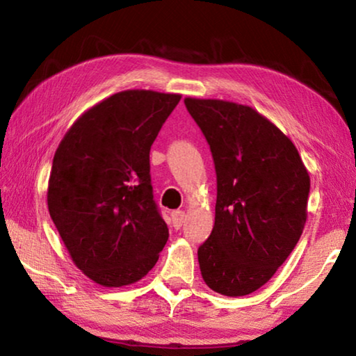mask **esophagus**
Returning a JSON list of instances; mask_svg holds the SVG:
<instances>
[{
  "label": "esophagus",
  "instance_id": "34e87169",
  "mask_svg": "<svg viewBox=\"0 0 356 356\" xmlns=\"http://www.w3.org/2000/svg\"><path fill=\"white\" fill-rule=\"evenodd\" d=\"M171 220H172V226L176 229H180V226H182L185 221V212L184 210H174L171 213Z\"/></svg>",
  "mask_w": 356,
  "mask_h": 356
}]
</instances>
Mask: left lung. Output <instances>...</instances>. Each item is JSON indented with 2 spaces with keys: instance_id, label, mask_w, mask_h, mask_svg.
<instances>
[{
  "instance_id": "left-lung-1",
  "label": "left lung",
  "mask_w": 356,
  "mask_h": 356,
  "mask_svg": "<svg viewBox=\"0 0 356 356\" xmlns=\"http://www.w3.org/2000/svg\"><path fill=\"white\" fill-rule=\"evenodd\" d=\"M212 150L215 225L197 250L202 280L226 297L262 287L291 254L308 218L309 172L291 138L254 108L186 97Z\"/></svg>"
}]
</instances>
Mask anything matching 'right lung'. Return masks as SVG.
<instances>
[{"label":"right lung","instance_id":"obj_1","mask_svg":"<svg viewBox=\"0 0 356 356\" xmlns=\"http://www.w3.org/2000/svg\"><path fill=\"white\" fill-rule=\"evenodd\" d=\"M182 95L129 89L89 108L59 143L48 212L72 261L104 287L140 281L168 242L149 152Z\"/></svg>","mask_w":356,"mask_h":356}]
</instances>
